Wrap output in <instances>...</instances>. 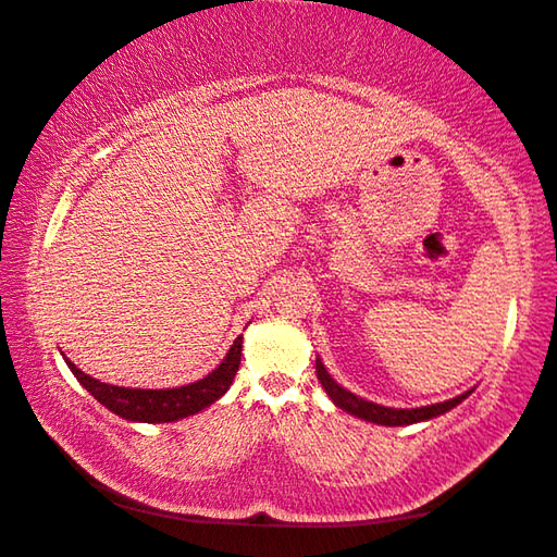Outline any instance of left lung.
I'll return each instance as SVG.
<instances>
[{
    "instance_id": "obj_1",
    "label": "left lung",
    "mask_w": 557,
    "mask_h": 557,
    "mask_svg": "<svg viewBox=\"0 0 557 557\" xmlns=\"http://www.w3.org/2000/svg\"><path fill=\"white\" fill-rule=\"evenodd\" d=\"M315 372H318L320 384H323L327 396L333 398V401L339 408H343V411L352 413L357 418H364V421H369V423H379V425H411V423H418V421H428V418H435V416H441L445 411H450V408H455L457 404H462L465 398L470 396V392H467L462 396L450 398V401L423 406V408H386V406H379V404H372V401H364V398L355 396L352 392H347V388H343L337 382H333L320 359H315Z\"/></svg>"
}]
</instances>
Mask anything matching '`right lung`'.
Segmentation results:
<instances>
[{
  "label": "right lung",
  "mask_w": 557,
  "mask_h": 557,
  "mask_svg": "<svg viewBox=\"0 0 557 557\" xmlns=\"http://www.w3.org/2000/svg\"><path fill=\"white\" fill-rule=\"evenodd\" d=\"M239 359H242V337L234 339L227 357L222 359V364L214 369L212 374L200 379V382L178 386V388L112 386L87 376L73 362H67V359L65 362L71 367V372L77 376V382H81L104 408H110L112 413L126 418V421L171 423V421H178V418L198 413L202 408H208L210 404L218 401V398L230 388L234 374H237Z\"/></svg>",
  "instance_id": "right-lung-1"
}]
</instances>
